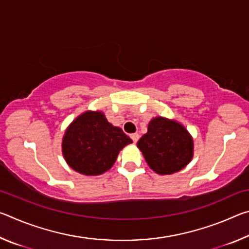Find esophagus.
Segmentation results:
<instances>
[{"instance_id": "obj_1", "label": "esophagus", "mask_w": 249, "mask_h": 249, "mask_svg": "<svg viewBox=\"0 0 249 249\" xmlns=\"http://www.w3.org/2000/svg\"><path fill=\"white\" fill-rule=\"evenodd\" d=\"M130 138H132L134 142H137L138 140H140V135H138L137 133L132 134V135H130Z\"/></svg>"}]
</instances>
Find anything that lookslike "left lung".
I'll return each instance as SVG.
<instances>
[{"mask_svg":"<svg viewBox=\"0 0 249 249\" xmlns=\"http://www.w3.org/2000/svg\"><path fill=\"white\" fill-rule=\"evenodd\" d=\"M147 165L156 174L174 175L193 158V138L184 126L163 116L153 117L147 133L137 142Z\"/></svg>","mask_w":249,"mask_h":249,"instance_id":"8db88e82","label":"left lung"}]
</instances>
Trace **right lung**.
I'll return each instance as SVG.
<instances>
[{
	"mask_svg": "<svg viewBox=\"0 0 249 249\" xmlns=\"http://www.w3.org/2000/svg\"><path fill=\"white\" fill-rule=\"evenodd\" d=\"M133 141L107 120L102 111H86L71 122L62 137L66 162L84 176H99L114 165L120 151Z\"/></svg>",
	"mask_w": 249,
	"mask_h": 249,
	"instance_id": "right-lung-1",
	"label": "right lung"
}]
</instances>
